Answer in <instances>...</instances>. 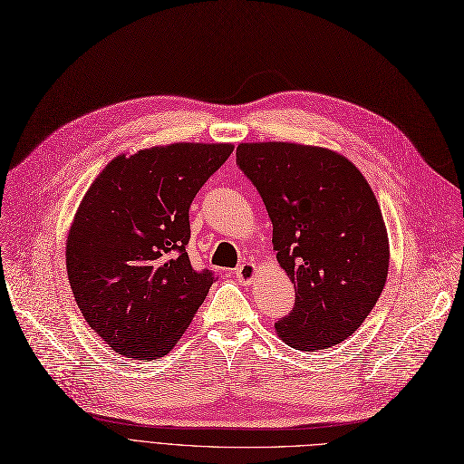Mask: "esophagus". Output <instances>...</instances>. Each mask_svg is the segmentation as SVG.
<instances>
[{"label":"esophagus","mask_w":464,"mask_h":464,"mask_svg":"<svg viewBox=\"0 0 464 464\" xmlns=\"http://www.w3.org/2000/svg\"><path fill=\"white\" fill-rule=\"evenodd\" d=\"M235 277H237V281L241 283V285H250L254 281V277H256V266L250 264V262L241 264V266L237 267V271H235Z\"/></svg>","instance_id":"34e87169"}]
</instances>
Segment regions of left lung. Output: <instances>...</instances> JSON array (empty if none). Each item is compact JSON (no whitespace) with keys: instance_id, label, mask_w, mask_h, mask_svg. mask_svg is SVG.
<instances>
[{"instance_id":"1","label":"left lung","mask_w":464,"mask_h":464,"mask_svg":"<svg viewBox=\"0 0 464 464\" xmlns=\"http://www.w3.org/2000/svg\"><path fill=\"white\" fill-rule=\"evenodd\" d=\"M237 164L258 188L273 223V248L296 290L276 323L290 348L315 352L362 327L388 277L381 206L346 157L298 143H241Z\"/></svg>"}]
</instances>
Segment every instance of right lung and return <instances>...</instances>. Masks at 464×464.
Masks as SVG:
<instances>
[{
	"mask_svg": "<svg viewBox=\"0 0 464 464\" xmlns=\"http://www.w3.org/2000/svg\"><path fill=\"white\" fill-rule=\"evenodd\" d=\"M231 143H171L120 154L83 195L66 238V273L83 319L131 359L174 348L216 281L185 252L188 208Z\"/></svg>",
	"mask_w": 464,
	"mask_h": 464,
	"instance_id": "1",
	"label": "right lung"
}]
</instances>
